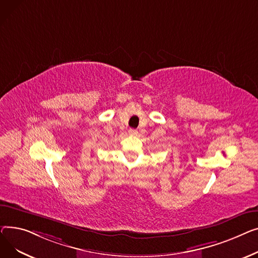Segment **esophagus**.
<instances>
[{
    "mask_svg": "<svg viewBox=\"0 0 258 258\" xmlns=\"http://www.w3.org/2000/svg\"><path fill=\"white\" fill-rule=\"evenodd\" d=\"M129 133L132 134V135H136V134H138V130H136V129H130Z\"/></svg>",
    "mask_w": 258,
    "mask_h": 258,
    "instance_id": "34e87169",
    "label": "esophagus"
}]
</instances>
